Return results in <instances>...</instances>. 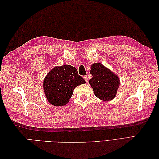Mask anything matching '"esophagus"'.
Here are the masks:
<instances>
[{
    "label": "esophagus",
    "instance_id": "esophagus-1",
    "mask_svg": "<svg viewBox=\"0 0 159 159\" xmlns=\"http://www.w3.org/2000/svg\"><path fill=\"white\" fill-rule=\"evenodd\" d=\"M84 78L86 82H88V77L87 75H85V76H84Z\"/></svg>",
    "mask_w": 159,
    "mask_h": 159
}]
</instances>
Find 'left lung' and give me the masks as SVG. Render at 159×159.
<instances>
[{
	"mask_svg": "<svg viewBox=\"0 0 159 159\" xmlns=\"http://www.w3.org/2000/svg\"><path fill=\"white\" fill-rule=\"evenodd\" d=\"M90 74L93 77L89 83L96 97L104 102L115 98L120 84L119 77L101 63L91 65Z\"/></svg>",
	"mask_w": 159,
	"mask_h": 159,
	"instance_id": "obj_1",
	"label": "left lung"
}]
</instances>
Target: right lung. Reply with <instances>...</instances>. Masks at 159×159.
<instances>
[{
	"instance_id": "right-lung-1",
	"label": "right lung",
	"mask_w": 159,
	"mask_h": 159,
	"mask_svg": "<svg viewBox=\"0 0 159 159\" xmlns=\"http://www.w3.org/2000/svg\"><path fill=\"white\" fill-rule=\"evenodd\" d=\"M85 83L78 70L70 65L56 66L43 81V88L48 102L54 106H63L69 102L74 89Z\"/></svg>"
}]
</instances>
